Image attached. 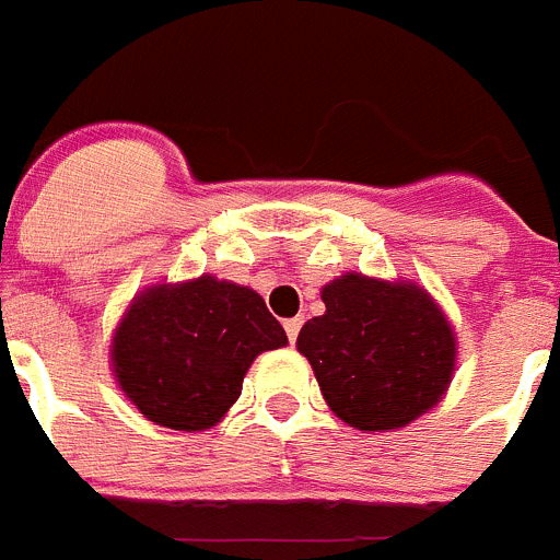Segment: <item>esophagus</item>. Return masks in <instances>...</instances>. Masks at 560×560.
I'll return each instance as SVG.
<instances>
[{"label": "esophagus", "mask_w": 560, "mask_h": 560, "mask_svg": "<svg viewBox=\"0 0 560 560\" xmlns=\"http://www.w3.org/2000/svg\"><path fill=\"white\" fill-rule=\"evenodd\" d=\"M283 328H285V336H289V341H294L296 334H300V328H303V316H291V319H285Z\"/></svg>", "instance_id": "obj_1"}]
</instances>
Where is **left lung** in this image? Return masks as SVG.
Masks as SVG:
<instances>
[{
    "label": "left lung",
    "instance_id": "obj_1",
    "mask_svg": "<svg viewBox=\"0 0 560 560\" xmlns=\"http://www.w3.org/2000/svg\"><path fill=\"white\" fill-rule=\"evenodd\" d=\"M323 303L296 350L336 418L393 432L438 407L457 368V334L423 285L345 271L323 285Z\"/></svg>",
    "mask_w": 560,
    "mask_h": 560
}]
</instances>
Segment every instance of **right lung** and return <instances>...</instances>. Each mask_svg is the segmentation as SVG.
<instances>
[{"instance_id":"right-lung-1","label":"right lung","mask_w":560,"mask_h":560,"mask_svg":"<svg viewBox=\"0 0 560 560\" xmlns=\"http://www.w3.org/2000/svg\"><path fill=\"white\" fill-rule=\"evenodd\" d=\"M285 345L257 291L201 275L133 294L108 359L117 387L151 423L207 432L241 398L252 361Z\"/></svg>"}]
</instances>
